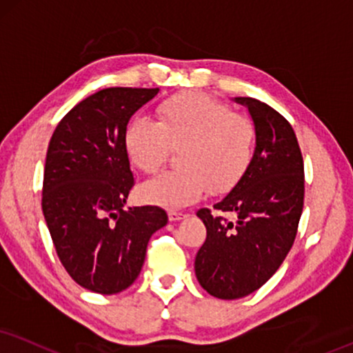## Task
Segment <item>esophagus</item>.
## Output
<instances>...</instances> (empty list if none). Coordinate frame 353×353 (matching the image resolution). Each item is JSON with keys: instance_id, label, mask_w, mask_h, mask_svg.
<instances>
[{"instance_id": "34e87169", "label": "esophagus", "mask_w": 353, "mask_h": 353, "mask_svg": "<svg viewBox=\"0 0 353 353\" xmlns=\"http://www.w3.org/2000/svg\"><path fill=\"white\" fill-rule=\"evenodd\" d=\"M183 212H180V211H170L168 212V217H170V221H180V219H183Z\"/></svg>"}]
</instances>
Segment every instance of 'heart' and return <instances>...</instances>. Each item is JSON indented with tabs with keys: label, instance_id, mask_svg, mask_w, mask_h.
I'll return each mask as SVG.
<instances>
[{
	"label": "heart",
	"instance_id": "b5f03b06",
	"mask_svg": "<svg viewBox=\"0 0 353 353\" xmlns=\"http://www.w3.org/2000/svg\"><path fill=\"white\" fill-rule=\"evenodd\" d=\"M130 162L155 175L178 150L175 172L152 180L143 198L176 210L196 201L210 188L221 194L232 190L249 170L255 150V125L234 114L223 101L201 91L173 94L157 108V123L134 119L124 134Z\"/></svg>",
	"mask_w": 353,
	"mask_h": 353
}]
</instances>
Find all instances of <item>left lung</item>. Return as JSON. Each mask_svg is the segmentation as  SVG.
Returning a JSON list of instances; mask_svg holds the SVG:
<instances>
[{"instance_id":"left-lung-1","label":"left lung","mask_w":353,"mask_h":353,"mask_svg":"<svg viewBox=\"0 0 353 353\" xmlns=\"http://www.w3.org/2000/svg\"><path fill=\"white\" fill-rule=\"evenodd\" d=\"M236 99L254 119V159L234 190L212 206L214 212H196L206 241L194 272L199 285L221 299L247 296L273 276L293 247L304 204V163L291 124L259 99Z\"/></svg>"}]
</instances>
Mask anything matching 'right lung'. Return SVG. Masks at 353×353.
<instances>
[{
    "label": "right lung",
    "mask_w": 353,
    "mask_h": 353,
    "mask_svg": "<svg viewBox=\"0 0 353 353\" xmlns=\"http://www.w3.org/2000/svg\"><path fill=\"white\" fill-rule=\"evenodd\" d=\"M159 88L114 86L62 117L47 149L42 211L60 263L83 288L119 293L141 273L147 243L168 223L157 206L124 210L136 185L124 147L130 116Z\"/></svg>",
    "instance_id": "1"
}]
</instances>
